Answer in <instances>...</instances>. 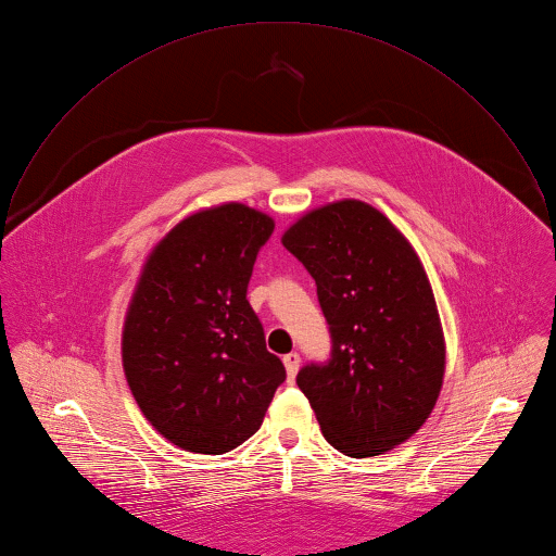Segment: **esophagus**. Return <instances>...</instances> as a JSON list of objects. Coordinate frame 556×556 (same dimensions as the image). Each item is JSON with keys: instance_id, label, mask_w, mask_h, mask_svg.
<instances>
[{"instance_id": "esophagus-1", "label": "esophagus", "mask_w": 556, "mask_h": 556, "mask_svg": "<svg viewBox=\"0 0 556 556\" xmlns=\"http://www.w3.org/2000/svg\"><path fill=\"white\" fill-rule=\"evenodd\" d=\"M282 363H285V369H287L289 380H293L295 374H298V369H300V354H298V352H291V354H287V356L282 358Z\"/></svg>"}]
</instances>
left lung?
Returning a JSON list of instances; mask_svg holds the SVG:
<instances>
[{"label":"left lung","mask_w":556,"mask_h":556,"mask_svg":"<svg viewBox=\"0 0 556 556\" xmlns=\"http://www.w3.org/2000/svg\"><path fill=\"white\" fill-rule=\"evenodd\" d=\"M280 241L315 278L330 326V363L295 380L326 441L354 458L393 450L430 417L445 374L441 317L415 248L352 198L304 213Z\"/></svg>","instance_id":"left-lung-1"}]
</instances>
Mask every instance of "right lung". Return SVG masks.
I'll use <instances>...</instances> for the list:
<instances>
[{
    "label": "right lung",
    "mask_w": 556,
    "mask_h": 556,
    "mask_svg": "<svg viewBox=\"0 0 556 556\" xmlns=\"http://www.w3.org/2000/svg\"><path fill=\"white\" fill-rule=\"evenodd\" d=\"M274 219L241 202L180 219L128 302L122 363L146 419L174 445L224 454L250 439L285 380L245 293Z\"/></svg>",
    "instance_id": "1"
}]
</instances>
